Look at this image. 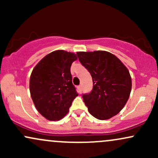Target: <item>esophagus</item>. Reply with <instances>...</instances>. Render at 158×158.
<instances>
[{"instance_id":"34e87169","label":"esophagus","mask_w":158,"mask_h":158,"mask_svg":"<svg viewBox=\"0 0 158 158\" xmlns=\"http://www.w3.org/2000/svg\"><path fill=\"white\" fill-rule=\"evenodd\" d=\"M81 89H82V87H81V85H79V86H77V91H78V93L81 94Z\"/></svg>"}]
</instances>
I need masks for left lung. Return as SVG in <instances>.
Segmentation results:
<instances>
[{"label": "left lung", "mask_w": 158, "mask_h": 158, "mask_svg": "<svg viewBox=\"0 0 158 158\" xmlns=\"http://www.w3.org/2000/svg\"><path fill=\"white\" fill-rule=\"evenodd\" d=\"M81 64L93 79V89L82 98L89 113L101 120L108 119L123 109L131 90L129 71L109 52H77Z\"/></svg>", "instance_id": "1"}]
</instances>
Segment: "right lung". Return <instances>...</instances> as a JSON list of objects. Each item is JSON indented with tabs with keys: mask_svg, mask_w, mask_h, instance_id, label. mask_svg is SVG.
<instances>
[{
	"mask_svg": "<svg viewBox=\"0 0 158 158\" xmlns=\"http://www.w3.org/2000/svg\"><path fill=\"white\" fill-rule=\"evenodd\" d=\"M77 59L73 52L55 50L45 56L32 70L30 95L36 109L48 120L64 117L78 96L70 73L72 63Z\"/></svg>",
	"mask_w": 158,
	"mask_h": 158,
	"instance_id": "add662e5",
	"label": "right lung"
}]
</instances>
